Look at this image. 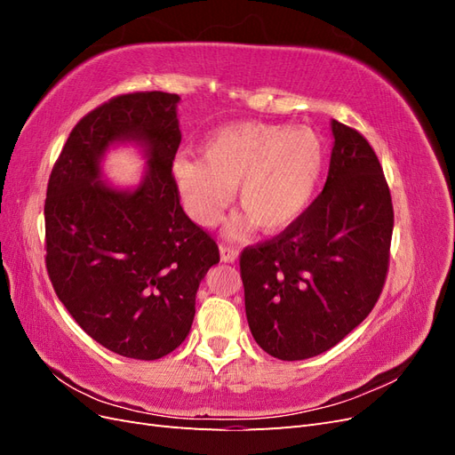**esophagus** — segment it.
<instances>
[{
	"label": "esophagus",
	"instance_id": "34e87169",
	"mask_svg": "<svg viewBox=\"0 0 455 455\" xmlns=\"http://www.w3.org/2000/svg\"><path fill=\"white\" fill-rule=\"evenodd\" d=\"M239 258V251L233 249V246L228 244H220V259L224 261V264H235Z\"/></svg>",
	"mask_w": 455,
	"mask_h": 455
}]
</instances>
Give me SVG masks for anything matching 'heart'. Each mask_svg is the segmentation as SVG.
Wrapping results in <instances>:
<instances>
[{
    "instance_id": "heart-1",
    "label": "heart",
    "mask_w": 455,
    "mask_h": 455,
    "mask_svg": "<svg viewBox=\"0 0 455 455\" xmlns=\"http://www.w3.org/2000/svg\"><path fill=\"white\" fill-rule=\"evenodd\" d=\"M201 161L178 157L172 182L186 214L197 226L220 222L237 188L244 209L226 226L239 239L258 226L279 233L307 212L326 163L321 134L311 127L241 121L224 125L203 140Z\"/></svg>"
}]
</instances>
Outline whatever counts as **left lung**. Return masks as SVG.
Here are the masks:
<instances>
[{
	"mask_svg": "<svg viewBox=\"0 0 455 455\" xmlns=\"http://www.w3.org/2000/svg\"><path fill=\"white\" fill-rule=\"evenodd\" d=\"M323 194L275 239L244 249V309L258 346L281 361L334 347L374 309L389 266L393 204L374 149L332 119Z\"/></svg>",
	"mask_w": 455,
	"mask_h": 455,
	"instance_id": "1",
	"label": "left lung"
}]
</instances>
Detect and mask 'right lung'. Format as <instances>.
<instances>
[{"mask_svg": "<svg viewBox=\"0 0 455 455\" xmlns=\"http://www.w3.org/2000/svg\"><path fill=\"white\" fill-rule=\"evenodd\" d=\"M178 102V94L151 91L92 109L68 136L47 186L54 292L94 341L127 359L156 361L180 346L199 284L220 261L172 182ZM117 145H134L147 161L136 187L105 180L103 157Z\"/></svg>", "mask_w": 455, "mask_h": 455, "instance_id": "1", "label": "right lung"}]
</instances>
